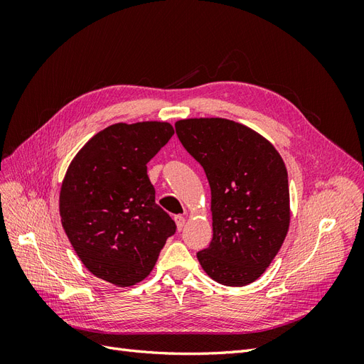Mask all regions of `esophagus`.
I'll list each match as a JSON object with an SVG mask.
<instances>
[{"label":"esophagus","mask_w":364,"mask_h":364,"mask_svg":"<svg viewBox=\"0 0 364 364\" xmlns=\"http://www.w3.org/2000/svg\"><path fill=\"white\" fill-rule=\"evenodd\" d=\"M174 222H176V225H178V229H179V230H182V229H183V226H185V222H186V220H185V217H183V215H176V217H174Z\"/></svg>","instance_id":"esophagus-1"}]
</instances>
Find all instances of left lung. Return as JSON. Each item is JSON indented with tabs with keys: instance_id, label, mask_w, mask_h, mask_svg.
I'll use <instances>...</instances> for the list:
<instances>
[{
	"instance_id": "left-lung-1",
	"label": "left lung",
	"mask_w": 364,
	"mask_h": 364,
	"mask_svg": "<svg viewBox=\"0 0 364 364\" xmlns=\"http://www.w3.org/2000/svg\"><path fill=\"white\" fill-rule=\"evenodd\" d=\"M211 186L213 240L197 252L209 278L241 287L258 279L281 249L290 223L287 168L267 139L225 118L174 124Z\"/></svg>"
}]
</instances>
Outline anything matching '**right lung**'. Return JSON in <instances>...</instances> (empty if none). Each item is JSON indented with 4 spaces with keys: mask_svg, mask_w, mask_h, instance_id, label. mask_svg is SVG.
<instances>
[{
    "mask_svg": "<svg viewBox=\"0 0 364 364\" xmlns=\"http://www.w3.org/2000/svg\"><path fill=\"white\" fill-rule=\"evenodd\" d=\"M173 134V126L161 121L112 124L70 164L59 197L62 226L97 278L118 287L142 281L176 232L147 176L149 161Z\"/></svg>",
    "mask_w": 364,
    "mask_h": 364,
    "instance_id": "obj_1",
    "label": "right lung"
}]
</instances>
